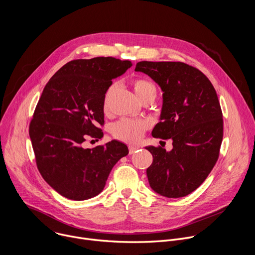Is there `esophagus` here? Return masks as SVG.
I'll use <instances>...</instances> for the list:
<instances>
[{
  "instance_id": "34e87169",
  "label": "esophagus",
  "mask_w": 255,
  "mask_h": 255,
  "mask_svg": "<svg viewBox=\"0 0 255 255\" xmlns=\"http://www.w3.org/2000/svg\"><path fill=\"white\" fill-rule=\"evenodd\" d=\"M139 149V146H129V153L130 154H133V153H135L137 150Z\"/></svg>"
}]
</instances>
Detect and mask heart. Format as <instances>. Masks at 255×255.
Wrapping results in <instances>:
<instances>
[{
	"label": "heart",
	"instance_id": "heart-1",
	"mask_svg": "<svg viewBox=\"0 0 255 255\" xmlns=\"http://www.w3.org/2000/svg\"><path fill=\"white\" fill-rule=\"evenodd\" d=\"M132 86L136 96L141 101L147 96H156L155 86L146 79L136 78L132 81ZM113 92V87H110L104 96V111H108L109 100ZM149 127V124L145 120H133V119H121L115 123L112 127L113 136L121 141L128 143L138 142Z\"/></svg>",
	"mask_w": 255,
	"mask_h": 255
}]
</instances>
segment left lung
<instances>
[{"label": "left lung", "mask_w": 255, "mask_h": 255, "mask_svg": "<svg viewBox=\"0 0 255 255\" xmlns=\"http://www.w3.org/2000/svg\"><path fill=\"white\" fill-rule=\"evenodd\" d=\"M136 71L148 75L163 92L160 121L152 136L172 139V149L148 146L153 156L146 173L151 189L167 198L197 190L215 166L223 139L220 102L210 80L180 61H139Z\"/></svg>", "instance_id": "8db88e82"}]
</instances>
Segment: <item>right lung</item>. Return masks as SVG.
Returning a JSON list of instances; mask_svg holds the SVG:
<instances>
[{"label":"right lung","instance_id":"right-lung-1","mask_svg":"<svg viewBox=\"0 0 255 255\" xmlns=\"http://www.w3.org/2000/svg\"><path fill=\"white\" fill-rule=\"evenodd\" d=\"M132 65L115 57L75 59L46 84L29 125L37 168L58 194L74 201L99 195L113 166L129 153L122 142L84 148L87 137L101 139L104 96Z\"/></svg>","mask_w":255,"mask_h":255}]
</instances>
